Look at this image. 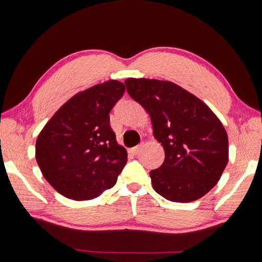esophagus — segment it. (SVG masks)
I'll return each mask as SVG.
<instances>
[{"instance_id": "esophagus-1", "label": "esophagus", "mask_w": 262, "mask_h": 262, "mask_svg": "<svg viewBox=\"0 0 262 262\" xmlns=\"http://www.w3.org/2000/svg\"><path fill=\"white\" fill-rule=\"evenodd\" d=\"M142 148H143V143L138 144L137 146L130 148V149H129V152H130L133 155H137V154H140V152H141V149H142Z\"/></svg>"}]
</instances>
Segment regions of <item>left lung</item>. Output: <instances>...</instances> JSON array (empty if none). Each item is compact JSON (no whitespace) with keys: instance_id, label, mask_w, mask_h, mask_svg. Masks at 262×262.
Segmentation results:
<instances>
[{"instance_id":"obj_1","label":"left lung","mask_w":262,"mask_h":262,"mask_svg":"<svg viewBox=\"0 0 262 262\" xmlns=\"http://www.w3.org/2000/svg\"><path fill=\"white\" fill-rule=\"evenodd\" d=\"M125 84L151 117L154 138L164 148L163 164L149 172L154 190L176 203L205 196L229 162V138L221 120L173 82L130 77Z\"/></svg>"}]
</instances>
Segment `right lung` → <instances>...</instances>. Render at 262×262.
<instances>
[{"instance_id": "1", "label": "right lung", "mask_w": 262, "mask_h": 262, "mask_svg": "<svg viewBox=\"0 0 262 262\" xmlns=\"http://www.w3.org/2000/svg\"><path fill=\"white\" fill-rule=\"evenodd\" d=\"M124 92V83L110 80L76 93L39 133L37 163L64 197L90 200L115 186L127 151L116 141L109 113Z\"/></svg>"}]
</instances>
